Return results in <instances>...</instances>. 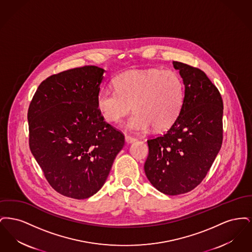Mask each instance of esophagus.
<instances>
[{
    "label": "esophagus",
    "mask_w": 252,
    "mask_h": 252,
    "mask_svg": "<svg viewBox=\"0 0 252 252\" xmlns=\"http://www.w3.org/2000/svg\"><path fill=\"white\" fill-rule=\"evenodd\" d=\"M137 139L136 138H134V137H132V136H129V135H126V143H128V144H130V143H133V142H135Z\"/></svg>",
    "instance_id": "34e87169"
}]
</instances>
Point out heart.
<instances>
[{
  "instance_id": "b5f03b06",
  "label": "heart",
  "mask_w": 252,
  "mask_h": 252,
  "mask_svg": "<svg viewBox=\"0 0 252 252\" xmlns=\"http://www.w3.org/2000/svg\"><path fill=\"white\" fill-rule=\"evenodd\" d=\"M114 89L102 88L97 108L109 123H118L131 109L127 122L133 131L170 127L180 115L184 100V85L180 74L171 69H146L122 72L113 79Z\"/></svg>"
}]
</instances>
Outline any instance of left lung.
Listing matches in <instances>:
<instances>
[{
	"mask_svg": "<svg viewBox=\"0 0 252 252\" xmlns=\"http://www.w3.org/2000/svg\"><path fill=\"white\" fill-rule=\"evenodd\" d=\"M185 86L183 105L163 135L148 139L144 172L151 184L169 195L190 192L206 177L223 141V100L206 73L174 61Z\"/></svg>",
	"mask_w": 252,
	"mask_h": 252,
	"instance_id": "obj_1",
	"label": "left lung"
}]
</instances>
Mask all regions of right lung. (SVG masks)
I'll return each mask as SVG.
<instances>
[{
	"label": "right lung",
	"mask_w": 252,
	"mask_h": 252,
	"mask_svg": "<svg viewBox=\"0 0 252 252\" xmlns=\"http://www.w3.org/2000/svg\"><path fill=\"white\" fill-rule=\"evenodd\" d=\"M105 70L83 66L43 80L29 105V146L51 187L64 196L85 199L98 192L124 134L97 108Z\"/></svg>",
	"instance_id": "right-lung-1"
}]
</instances>
